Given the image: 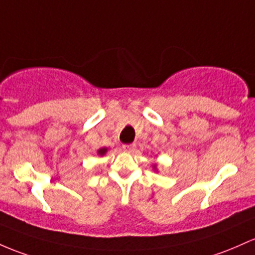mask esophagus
Here are the masks:
<instances>
[{"mask_svg":"<svg viewBox=\"0 0 255 255\" xmlns=\"http://www.w3.org/2000/svg\"><path fill=\"white\" fill-rule=\"evenodd\" d=\"M135 146H136V145L133 142V144H125L122 147H123V150H125V151H128V152H132V151L135 149Z\"/></svg>","mask_w":255,"mask_h":255,"instance_id":"obj_1","label":"esophagus"}]
</instances>
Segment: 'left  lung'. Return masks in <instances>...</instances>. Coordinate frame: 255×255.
Masks as SVG:
<instances>
[{
    "instance_id": "1",
    "label": "left lung",
    "mask_w": 255,
    "mask_h": 255,
    "mask_svg": "<svg viewBox=\"0 0 255 255\" xmlns=\"http://www.w3.org/2000/svg\"><path fill=\"white\" fill-rule=\"evenodd\" d=\"M153 168H156V166H153Z\"/></svg>"
}]
</instances>
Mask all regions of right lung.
<instances>
[{
  "label": "right lung",
  "mask_w": 255,
  "mask_h": 255,
  "mask_svg": "<svg viewBox=\"0 0 255 255\" xmlns=\"http://www.w3.org/2000/svg\"><path fill=\"white\" fill-rule=\"evenodd\" d=\"M106 151H108V149H106V147H102V149L98 150V155H99V156H104L105 153H106Z\"/></svg>",
  "instance_id": "right-lung-1"
}]
</instances>
